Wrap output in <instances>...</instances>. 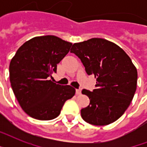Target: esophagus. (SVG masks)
I'll return each mask as SVG.
<instances>
[{
  "label": "esophagus",
  "instance_id": "34e87169",
  "mask_svg": "<svg viewBox=\"0 0 147 147\" xmlns=\"http://www.w3.org/2000/svg\"><path fill=\"white\" fill-rule=\"evenodd\" d=\"M81 92H82L81 89H76V94L79 95V94H81Z\"/></svg>",
  "mask_w": 147,
  "mask_h": 147
}]
</instances>
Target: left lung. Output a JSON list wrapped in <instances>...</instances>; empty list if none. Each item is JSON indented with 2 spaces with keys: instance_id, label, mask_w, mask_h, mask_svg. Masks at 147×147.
Returning <instances> with one entry per match:
<instances>
[{
  "instance_id": "obj_1",
  "label": "left lung",
  "mask_w": 147,
  "mask_h": 147,
  "mask_svg": "<svg viewBox=\"0 0 147 147\" xmlns=\"http://www.w3.org/2000/svg\"><path fill=\"white\" fill-rule=\"evenodd\" d=\"M70 53L78 56L86 73L96 78L95 89H83L90 99L81 110L85 122L107 125L120 118L129 107L137 89V71L130 58L117 45L101 38L74 43Z\"/></svg>"
}]
</instances>
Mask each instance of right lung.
Masks as SVG:
<instances>
[{"label":"right lung","instance_id":"right-lung-1","mask_svg":"<svg viewBox=\"0 0 147 147\" xmlns=\"http://www.w3.org/2000/svg\"><path fill=\"white\" fill-rule=\"evenodd\" d=\"M71 45L55 36H37L22 45L10 61L13 92L31 117L41 121L57 117L65 102L75 95L76 89L71 86L49 80Z\"/></svg>","mask_w":147,"mask_h":147}]
</instances>
